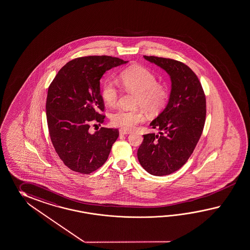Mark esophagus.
Segmentation results:
<instances>
[{
	"instance_id": "34e87169",
	"label": "esophagus",
	"mask_w": 250,
	"mask_h": 250,
	"mask_svg": "<svg viewBox=\"0 0 250 250\" xmlns=\"http://www.w3.org/2000/svg\"><path fill=\"white\" fill-rule=\"evenodd\" d=\"M131 134L130 132H127V131H125V130H123V129L119 130V134H120V135H127V134Z\"/></svg>"
}]
</instances>
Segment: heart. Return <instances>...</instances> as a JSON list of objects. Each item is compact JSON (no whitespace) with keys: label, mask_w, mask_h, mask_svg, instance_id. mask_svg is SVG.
<instances>
[{"label":"heart","mask_w":250,"mask_h":250,"mask_svg":"<svg viewBox=\"0 0 250 250\" xmlns=\"http://www.w3.org/2000/svg\"><path fill=\"white\" fill-rule=\"evenodd\" d=\"M120 81L127 91L136 93L135 105L149 114H157L166 105L169 98L167 86L157 82L155 74L146 67L133 66L120 74ZM102 98L110 106L116 105L119 92L113 81L107 80L102 87ZM145 116L142 110L118 109L111 117L112 124L125 131H131L143 122Z\"/></svg>","instance_id":"obj_1"}]
</instances>
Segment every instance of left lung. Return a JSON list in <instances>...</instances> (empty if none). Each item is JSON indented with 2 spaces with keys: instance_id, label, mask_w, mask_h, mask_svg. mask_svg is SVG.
Returning a JSON list of instances; mask_svg holds the SVG:
<instances>
[{
  "instance_id": "obj_1",
  "label": "left lung",
  "mask_w": 250,
  "mask_h": 250,
  "mask_svg": "<svg viewBox=\"0 0 250 250\" xmlns=\"http://www.w3.org/2000/svg\"><path fill=\"white\" fill-rule=\"evenodd\" d=\"M170 76V92L165 109L150 126L158 134H144L137 157L152 175L170 174L188 161L201 138L206 118V98L201 82L183 62L144 56Z\"/></svg>"
}]
</instances>
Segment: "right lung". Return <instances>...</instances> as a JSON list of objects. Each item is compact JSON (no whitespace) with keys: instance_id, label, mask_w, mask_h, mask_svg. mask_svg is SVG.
<instances>
[{"instance_id":"add662e5","label":"right lung","mask_w":250,"mask_h":250,"mask_svg":"<svg viewBox=\"0 0 250 250\" xmlns=\"http://www.w3.org/2000/svg\"><path fill=\"white\" fill-rule=\"evenodd\" d=\"M128 61L110 56H88L67 62L48 89L46 115L55 151L70 170L88 174L108 158L119 132L100 128L89 133L93 123L104 122L100 80L112 67Z\"/></svg>"}]
</instances>
